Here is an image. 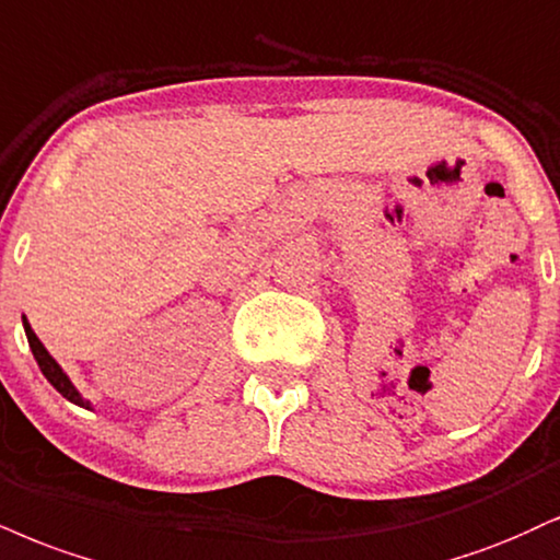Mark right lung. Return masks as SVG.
<instances>
[{
    "instance_id": "obj_1",
    "label": "right lung",
    "mask_w": 560,
    "mask_h": 560,
    "mask_svg": "<svg viewBox=\"0 0 560 560\" xmlns=\"http://www.w3.org/2000/svg\"><path fill=\"white\" fill-rule=\"evenodd\" d=\"M23 326H25V336H28V345H31V349H33V357H36L38 368H42V373L46 375V381H49L51 386L57 388L59 394H62L67 401L78 404V407H85V409H91V401H85L83 396L78 394V388L72 386L70 378H67V375H65V370L57 365V360H54V357H51L49 352H46V347L42 345V341H38V336L33 334L31 323L23 318Z\"/></svg>"
}]
</instances>
